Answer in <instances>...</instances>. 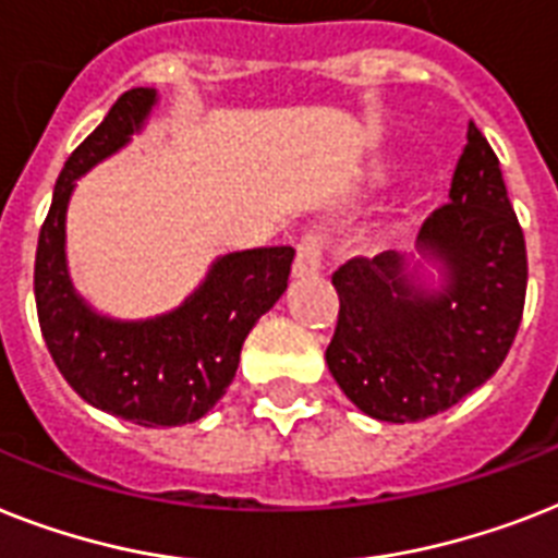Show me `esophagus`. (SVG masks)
Here are the masks:
<instances>
[{"label": "esophagus", "instance_id": "esophagus-1", "mask_svg": "<svg viewBox=\"0 0 558 558\" xmlns=\"http://www.w3.org/2000/svg\"><path fill=\"white\" fill-rule=\"evenodd\" d=\"M320 260H324V246H320L318 234H303L298 243V255H294L292 275L294 278H315L320 271Z\"/></svg>", "mask_w": 558, "mask_h": 558}]
</instances>
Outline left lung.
I'll return each instance as SVG.
<instances>
[{
	"instance_id": "obj_1",
	"label": "left lung",
	"mask_w": 558,
	"mask_h": 558,
	"mask_svg": "<svg viewBox=\"0 0 558 558\" xmlns=\"http://www.w3.org/2000/svg\"><path fill=\"white\" fill-rule=\"evenodd\" d=\"M418 255L352 257L332 275L338 326L326 364L343 396L369 418L424 421L482 387L507 357L527 292V248L499 157L470 122L444 203L421 226Z\"/></svg>"
}]
</instances>
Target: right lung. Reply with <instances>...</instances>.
Here are the masks:
<instances>
[{
    "instance_id": "add662e5",
    "label": "right lung",
    "mask_w": 558,
    "mask_h": 558,
    "mask_svg": "<svg viewBox=\"0 0 558 558\" xmlns=\"http://www.w3.org/2000/svg\"><path fill=\"white\" fill-rule=\"evenodd\" d=\"M154 106V88L125 90L68 157L39 232L34 294L48 352L76 396L140 427H180L203 418L226 396L246 335L287 292L294 248L217 257L201 287L157 318L117 320L90 310L68 275V201L76 180L120 151Z\"/></svg>"
}]
</instances>
